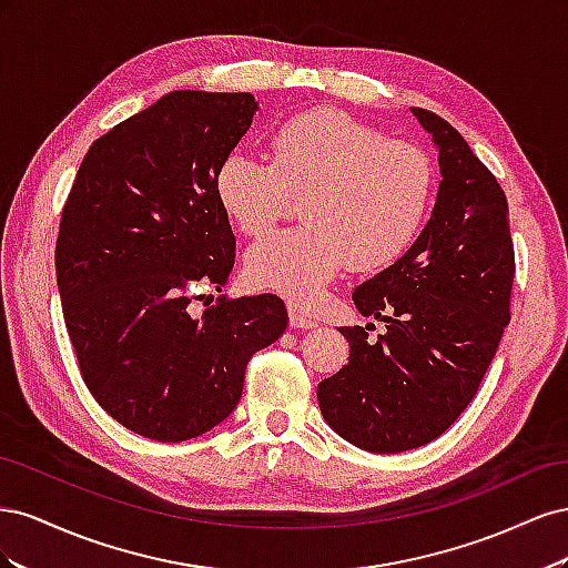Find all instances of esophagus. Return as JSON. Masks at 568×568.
<instances>
[{"instance_id": "esophagus-1", "label": "esophagus", "mask_w": 568, "mask_h": 568, "mask_svg": "<svg viewBox=\"0 0 568 568\" xmlns=\"http://www.w3.org/2000/svg\"><path fill=\"white\" fill-rule=\"evenodd\" d=\"M288 324L291 329H315L317 322L313 317H305L296 307H288Z\"/></svg>"}]
</instances>
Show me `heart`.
Returning <instances> with one entry per match:
<instances>
[{
  "label": "heart",
  "instance_id": "b5f03b06",
  "mask_svg": "<svg viewBox=\"0 0 568 568\" xmlns=\"http://www.w3.org/2000/svg\"><path fill=\"white\" fill-rule=\"evenodd\" d=\"M272 163L232 151L215 170V196L244 234H263L305 196V227L274 232L246 253V277L296 305H315L353 265L393 263L426 217L434 168L426 153L359 123L315 109L288 118L270 140Z\"/></svg>",
  "mask_w": 568,
  "mask_h": 568
}]
</instances>
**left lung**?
Wrapping results in <instances>:
<instances>
[{
	"label": "left lung",
	"instance_id": "1",
	"mask_svg": "<svg viewBox=\"0 0 568 568\" xmlns=\"http://www.w3.org/2000/svg\"><path fill=\"white\" fill-rule=\"evenodd\" d=\"M438 151L432 217L398 261L353 291L363 317L341 326L348 365L317 386L324 422L357 448L403 453L450 428L480 386L509 324L514 246L507 196L440 115L409 109Z\"/></svg>",
	"mask_w": 568,
	"mask_h": 568
}]
</instances>
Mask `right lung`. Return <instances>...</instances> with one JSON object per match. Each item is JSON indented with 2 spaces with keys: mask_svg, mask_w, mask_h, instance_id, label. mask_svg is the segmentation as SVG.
Masks as SVG:
<instances>
[{
  "mask_svg": "<svg viewBox=\"0 0 568 568\" xmlns=\"http://www.w3.org/2000/svg\"><path fill=\"white\" fill-rule=\"evenodd\" d=\"M261 111L248 92L178 90L90 146L61 215L57 282L68 336L97 403L161 443L225 422L253 353L288 324L284 301L220 298L234 234L215 170Z\"/></svg>",
  "mask_w": 568,
  "mask_h": 568,
  "instance_id": "obj_1",
  "label": "right lung"
}]
</instances>
